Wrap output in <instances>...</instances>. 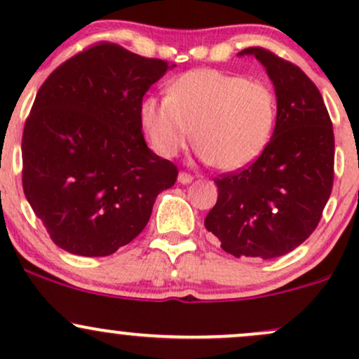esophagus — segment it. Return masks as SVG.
Segmentation results:
<instances>
[{
  "label": "esophagus",
  "instance_id": "obj_1",
  "mask_svg": "<svg viewBox=\"0 0 359 359\" xmlns=\"http://www.w3.org/2000/svg\"><path fill=\"white\" fill-rule=\"evenodd\" d=\"M194 180V177L191 174H187V172H180L179 174V182L180 184H191Z\"/></svg>",
  "mask_w": 359,
  "mask_h": 359
}]
</instances>
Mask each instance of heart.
Listing matches in <instances>:
<instances>
[{
	"mask_svg": "<svg viewBox=\"0 0 359 359\" xmlns=\"http://www.w3.org/2000/svg\"><path fill=\"white\" fill-rule=\"evenodd\" d=\"M142 119L160 155H177L194 135L201 158L221 170H238L269 147L277 121V97L265 82L196 69L180 76L168 96L147 97Z\"/></svg>",
	"mask_w": 359,
	"mask_h": 359,
	"instance_id": "obj_1",
	"label": "heart"
}]
</instances>
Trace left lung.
<instances>
[{"instance_id": "8db88e82", "label": "left lung", "mask_w": 359, "mask_h": 359, "mask_svg": "<svg viewBox=\"0 0 359 359\" xmlns=\"http://www.w3.org/2000/svg\"><path fill=\"white\" fill-rule=\"evenodd\" d=\"M277 94V123L263 154L238 172L221 174L217 203L204 226L233 257L277 258L295 250L319 224L334 182V131L323 96L297 65L263 47Z\"/></svg>"}]
</instances>
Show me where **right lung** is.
<instances>
[{
  "instance_id": "obj_1",
  "label": "right lung",
  "mask_w": 359,
  "mask_h": 359,
  "mask_svg": "<svg viewBox=\"0 0 359 359\" xmlns=\"http://www.w3.org/2000/svg\"><path fill=\"white\" fill-rule=\"evenodd\" d=\"M168 62L111 42L65 60L36 93L22 138V182L62 250L108 257L133 241L179 170L147 147L142 102Z\"/></svg>"
}]
</instances>
